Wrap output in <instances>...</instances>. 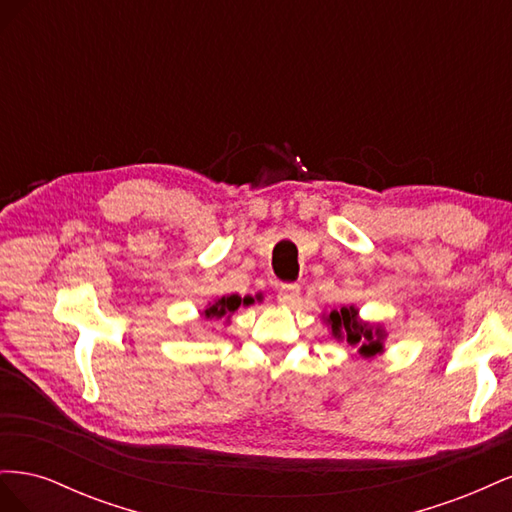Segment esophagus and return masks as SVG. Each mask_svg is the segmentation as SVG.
Masks as SVG:
<instances>
[{
	"label": "esophagus",
	"instance_id": "esophagus-1",
	"mask_svg": "<svg viewBox=\"0 0 512 512\" xmlns=\"http://www.w3.org/2000/svg\"><path fill=\"white\" fill-rule=\"evenodd\" d=\"M301 297V286L299 284H282L277 290V303L284 307H294L299 303Z\"/></svg>",
	"mask_w": 512,
	"mask_h": 512
}]
</instances>
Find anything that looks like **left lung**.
<instances>
[{
  "label": "left lung",
  "mask_w": 512,
  "mask_h": 512,
  "mask_svg": "<svg viewBox=\"0 0 512 512\" xmlns=\"http://www.w3.org/2000/svg\"><path fill=\"white\" fill-rule=\"evenodd\" d=\"M329 322L333 335H346L348 344L356 346L359 344V352L363 356H374L378 352H382V339H384V331L380 327H367V324H361L356 320V309L354 307H342L337 312L329 314Z\"/></svg>",
  "instance_id": "obj_1"
}]
</instances>
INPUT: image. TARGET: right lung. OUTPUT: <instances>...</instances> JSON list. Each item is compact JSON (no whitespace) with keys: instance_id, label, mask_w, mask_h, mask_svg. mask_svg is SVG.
<instances>
[{"instance_id":"obj_1","label":"right lung","mask_w":512,"mask_h":512,"mask_svg":"<svg viewBox=\"0 0 512 512\" xmlns=\"http://www.w3.org/2000/svg\"><path fill=\"white\" fill-rule=\"evenodd\" d=\"M241 303H243V305H250V303H254V299H252V297L241 299L239 294H230V297H222L220 301H215L209 309H205V316H207V318H213V316L222 318V316H226V314L235 312V309H239Z\"/></svg>"}]
</instances>
